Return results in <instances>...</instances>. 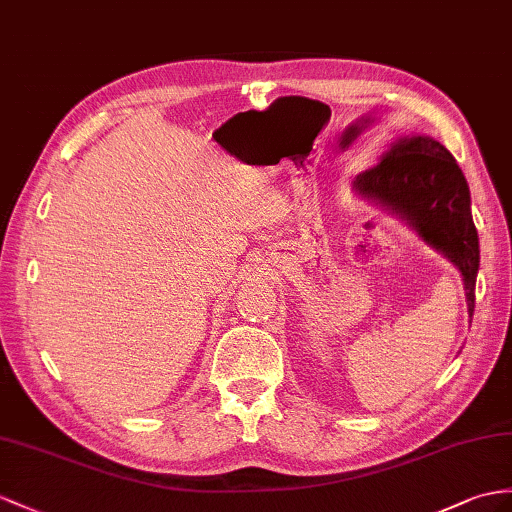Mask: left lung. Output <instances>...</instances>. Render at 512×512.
Wrapping results in <instances>:
<instances>
[{
  "label": "left lung",
  "mask_w": 512,
  "mask_h": 512,
  "mask_svg": "<svg viewBox=\"0 0 512 512\" xmlns=\"http://www.w3.org/2000/svg\"><path fill=\"white\" fill-rule=\"evenodd\" d=\"M354 191L400 215L458 267L471 317L480 267L478 232L471 219L467 180L447 147L426 134L404 136L382 154L376 167L358 173Z\"/></svg>",
  "instance_id": "left-lung-1"
}]
</instances>
